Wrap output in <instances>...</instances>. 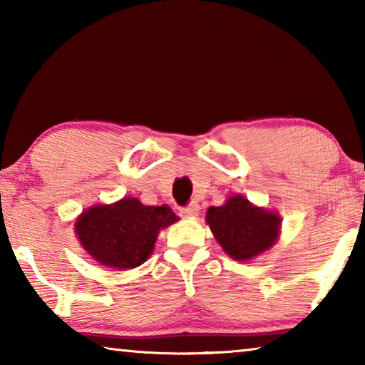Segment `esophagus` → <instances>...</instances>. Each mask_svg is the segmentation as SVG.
I'll use <instances>...</instances> for the list:
<instances>
[{
    "label": "esophagus",
    "mask_w": 365,
    "mask_h": 365,
    "mask_svg": "<svg viewBox=\"0 0 365 365\" xmlns=\"http://www.w3.org/2000/svg\"><path fill=\"white\" fill-rule=\"evenodd\" d=\"M180 214L183 217H196V215L200 214V205H197V202H191L187 207L180 209Z\"/></svg>",
    "instance_id": "esophagus-1"
}]
</instances>
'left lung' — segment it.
<instances>
[{
  "label": "left lung",
  "instance_id": "left-lung-1",
  "mask_svg": "<svg viewBox=\"0 0 365 365\" xmlns=\"http://www.w3.org/2000/svg\"><path fill=\"white\" fill-rule=\"evenodd\" d=\"M206 222L228 256L248 261L269 250L279 237L280 217L252 206L243 196L228 197L224 206H211Z\"/></svg>",
  "mask_w": 365,
  "mask_h": 365
}]
</instances>
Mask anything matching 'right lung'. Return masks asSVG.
I'll use <instances>...</instances> for the list:
<instances>
[{
  "mask_svg": "<svg viewBox=\"0 0 365 365\" xmlns=\"http://www.w3.org/2000/svg\"><path fill=\"white\" fill-rule=\"evenodd\" d=\"M178 220L168 206H145L135 197H123L110 206H93L76 222L83 250L103 265L133 269L153 252L160 228Z\"/></svg>",
  "mask_w": 365,
  "mask_h": 365,
  "instance_id": "1",
  "label": "right lung"
}]
</instances>
